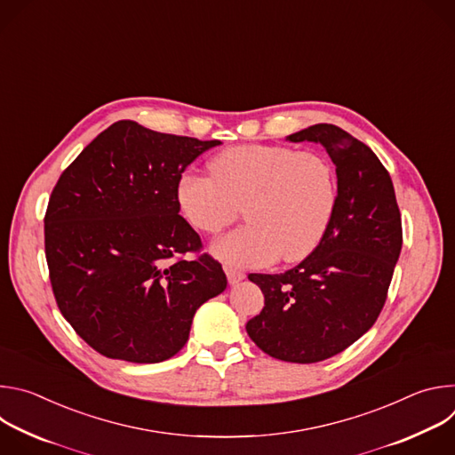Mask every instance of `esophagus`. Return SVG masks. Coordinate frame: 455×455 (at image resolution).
<instances>
[{
    "label": "esophagus",
    "instance_id": "obj_1",
    "mask_svg": "<svg viewBox=\"0 0 455 455\" xmlns=\"http://www.w3.org/2000/svg\"><path fill=\"white\" fill-rule=\"evenodd\" d=\"M225 274H227L230 284H237V283H241L244 279V274L241 270H235V268H230V267L225 268Z\"/></svg>",
    "mask_w": 455,
    "mask_h": 455
}]
</instances>
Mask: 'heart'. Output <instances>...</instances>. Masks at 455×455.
Returning a JSON list of instances; mask_svg holds the SVG:
<instances>
[{
  "mask_svg": "<svg viewBox=\"0 0 455 455\" xmlns=\"http://www.w3.org/2000/svg\"><path fill=\"white\" fill-rule=\"evenodd\" d=\"M209 172L183 171L174 196L187 223L202 234L221 232L244 205L248 223L212 246L228 265L261 267L279 257L299 263L316 250L331 225L337 174L316 151L241 144L214 155Z\"/></svg>",
  "mask_w": 455,
  "mask_h": 455,
  "instance_id": "b5f03b06",
  "label": "heart"
}]
</instances>
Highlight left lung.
Masks as SVG:
<instances>
[{"label":"left lung","instance_id":"obj_1","mask_svg":"<svg viewBox=\"0 0 455 455\" xmlns=\"http://www.w3.org/2000/svg\"><path fill=\"white\" fill-rule=\"evenodd\" d=\"M316 142L337 167L339 202L316 250L284 274H250L265 307L246 333L267 355L293 363L331 358L376 322L402 251V214L378 156L333 124L286 137Z\"/></svg>","mask_w":455,"mask_h":455}]
</instances>
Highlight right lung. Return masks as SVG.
<instances>
[{"instance_id": "obj_1", "label": "right lung", "mask_w": 455, "mask_h": 455, "mask_svg": "<svg viewBox=\"0 0 455 455\" xmlns=\"http://www.w3.org/2000/svg\"><path fill=\"white\" fill-rule=\"evenodd\" d=\"M220 144L118 120L59 176L44 214L52 291L97 353L164 362L187 344L196 309L227 288L174 196L178 176Z\"/></svg>"}]
</instances>
